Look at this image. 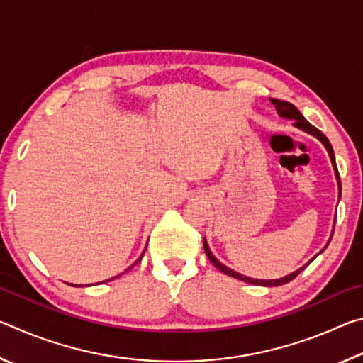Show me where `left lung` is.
Wrapping results in <instances>:
<instances>
[{
  "label": "left lung",
  "mask_w": 363,
  "mask_h": 363,
  "mask_svg": "<svg viewBox=\"0 0 363 363\" xmlns=\"http://www.w3.org/2000/svg\"><path fill=\"white\" fill-rule=\"evenodd\" d=\"M270 102H272L274 106H275V108H277V112H279L280 116H285V118L294 120V126L301 128V130H303V131H307L309 134H312V136H315L318 140H322V144H323L325 147H327V150H328V153H330L331 163H333L335 171H336V179H337V184H340V190H341V179H340V173H337V167H336V162H335L333 147H331V144H330V140L327 139V136H325V134H323L322 131H318L315 126H312L311 123L307 121L303 115H301L299 110H298L296 107H294L291 102L280 101V99H270ZM328 243H330V242H328ZM203 248H205V253H206V256H208V259H210L213 266L216 267V269H219L220 272H224L225 275H229V277L238 279V280L247 281V284H253V285H262V286H279V285H285V284H288V281H291L293 279H296L301 270H303V269L306 267V266L301 267V269L296 270V272H293V274H290V275H286V277L279 279V280H257V279H250V277H245V275H240L238 272H233L232 269L225 267L224 264H220V262L216 259V257H214V256L211 255V251H210V248H208V245H206V240H203Z\"/></svg>",
  "instance_id": "obj_1"
}]
</instances>
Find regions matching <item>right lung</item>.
I'll return each mask as SVG.
<instances>
[{
  "instance_id": "1",
  "label": "right lung",
  "mask_w": 363,
  "mask_h": 363,
  "mask_svg": "<svg viewBox=\"0 0 363 363\" xmlns=\"http://www.w3.org/2000/svg\"><path fill=\"white\" fill-rule=\"evenodd\" d=\"M143 256H144V253H143ZM143 256H140V257H139V259H138V261H140V259H143ZM138 261H136V262H134V264H138ZM134 264H133V266H134ZM116 277H118V275H116Z\"/></svg>"
}]
</instances>
